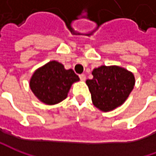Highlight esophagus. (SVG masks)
I'll return each instance as SVG.
<instances>
[{
    "label": "esophagus",
    "mask_w": 156,
    "mask_h": 156,
    "mask_svg": "<svg viewBox=\"0 0 156 156\" xmlns=\"http://www.w3.org/2000/svg\"><path fill=\"white\" fill-rule=\"evenodd\" d=\"M79 77H80V79H81V81H85L86 80V75H84V74H81V75H79Z\"/></svg>",
    "instance_id": "34e87169"
}]
</instances>
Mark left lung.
Here are the masks:
<instances>
[{
  "instance_id": "obj_1",
  "label": "left lung",
  "mask_w": 156,
  "mask_h": 156,
  "mask_svg": "<svg viewBox=\"0 0 156 156\" xmlns=\"http://www.w3.org/2000/svg\"><path fill=\"white\" fill-rule=\"evenodd\" d=\"M92 75L93 79L86 83L94 105L104 112L122 104L135 86L134 75L117 66H101L94 69Z\"/></svg>"
}]
</instances>
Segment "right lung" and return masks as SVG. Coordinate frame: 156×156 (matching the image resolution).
I'll use <instances>...</instances> for the list:
<instances>
[{"mask_svg": "<svg viewBox=\"0 0 156 156\" xmlns=\"http://www.w3.org/2000/svg\"><path fill=\"white\" fill-rule=\"evenodd\" d=\"M77 81L79 77L72 69L67 70L62 64L53 61L34 73L30 88L40 101L54 105L67 97L72 83Z\"/></svg>", "mask_w": 156, "mask_h": 156, "instance_id": "1", "label": "right lung"}]
</instances>
